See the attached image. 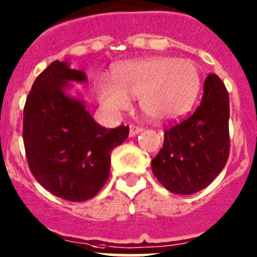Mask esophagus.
<instances>
[{"label":"esophagus","instance_id":"1","mask_svg":"<svg viewBox=\"0 0 257 257\" xmlns=\"http://www.w3.org/2000/svg\"><path fill=\"white\" fill-rule=\"evenodd\" d=\"M140 132H143L142 126L135 125V124H131V126H129V135H131V137H135V135L139 134Z\"/></svg>","mask_w":257,"mask_h":257}]
</instances>
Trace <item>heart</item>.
<instances>
[{
  "instance_id": "heart-1",
  "label": "heart",
  "mask_w": 257,
  "mask_h": 257,
  "mask_svg": "<svg viewBox=\"0 0 257 257\" xmlns=\"http://www.w3.org/2000/svg\"><path fill=\"white\" fill-rule=\"evenodd\" d=\"M200 87L201 74L194 62L152 57L115 67L111 83H101L97 95L111 111L125 109L128 97H140V107L149 118L170 122L190 111Z\"/></svg>"
}]
</instances>
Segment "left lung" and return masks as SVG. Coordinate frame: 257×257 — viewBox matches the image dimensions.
Instances as JSON below:
<instances>
[{"label":"left lung","mask_w":257,"mask_h":257,"mask_svg":"<svg viewBox=\"0 0 257 257\" xmlns=\"http://www.w3.org/2000/svg\"><path fill=\"white\" fill-rule=\"evenodd\" d=\"M229 150V96L218 75L208 74L197 108L165 131L152 172L171 193L190 195L221 173Z\"/></svg>","instance_id":"8db88e82"}]
</instances>
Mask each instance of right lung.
Listing matches in <instances>:
<instances>
[{
    "label": "right lung",
    "instance_id": "obj_1",
    "mask_svg": "<svg viewBox=\"0 0 257 257\" xmlns=\"http://www.w3.org/2000/svg\"><path fill=\"white\" fill-rule=\"evenodd\" d=\"M85 81L83 70L55 61L34 81L23 113V142L35 179L68 201L94 197L109 177L111 151L128 138L129 126L107 129L80 100L64 94L67 81Z\"/></svg>",
    "mask_w": 257,
    "mask_h": 257
}]
</instances>
